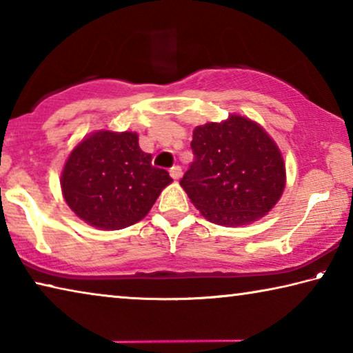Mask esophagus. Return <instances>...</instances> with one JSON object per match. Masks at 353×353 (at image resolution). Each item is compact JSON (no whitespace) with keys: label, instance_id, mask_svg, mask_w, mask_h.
Instances as JSON below:
<instances>
[{"label":"esophagus","instance_id":"34e87169","mask_svg":"<svg viewBox=\"0 0 353 353\" xmlns=\"http://www.w3.org/2000/svg\"><path fill=\"white\" fill-rule=\"evenodd\" d=\"M170 174H171L172 179H174V181H179V179H181V176H182V168L179 165H174L170 170Z\"/></svg>","mask_w":353,"mask_h":353}]
</instances>
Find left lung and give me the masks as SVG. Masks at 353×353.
Masks as SVG:
<instances>
[{
  "mask_svg": "<svg viewBox=\"0 0 353 353\" xmlns=\"http://www.w3.org/2000/svg\"><path fill=\"white\" fill-rule=\"evenodd\" d=\"M193 162L181 179L210 223L243 225L276 205L285 188L279 148L259 124L238 115L194 129Z\"/></svg>",
  "mask_w": 353,
  "mask_h": 353,
  "instance_id": "left-lung-1",
  "label": "left lung"
}]
</instances>
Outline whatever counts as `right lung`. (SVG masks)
<instances>
[{
  "label": "right lung",
  "instance_id": "obj_1",
  "mask_svg": "<svg viewBox=\"0 0 353 353\" xmlns=\"http://www.w3.org/2000/svg\"><path fill=\"white\" fill-rule=\"evenodd\" d=\"M143 152L139 135L101 130L79 143L65 163L62 191L71 210L94 227L124 229L151 210L172 182Z\"/></svg>",
  "mask_w": 353,
  "mask_h": 353
}]
</instances>
